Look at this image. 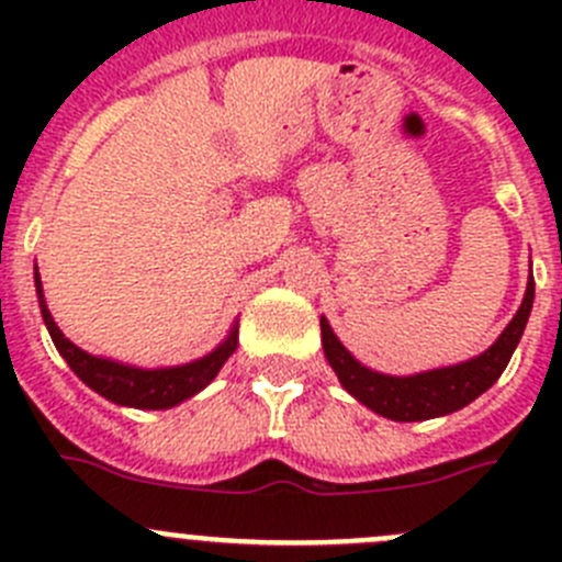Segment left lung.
<instances>
[{
    "mask_svg": "<svg viewBox=\"0 0 562 562\" xmlns=\"http://www.w3.org/2000/svg\"><path fill=\"white\" fill-rule=\"evenodd\" d=\"M532 296H536V282L530 277L522 307L517 310L506 331L497 337V342L481 356H475V359L457 367H446V370H432L411 378H391L367 370L334 337L326 317H321L323 353H326L331 370L337 372L339 383L361 405L381 413L391 422H427V418L446 416V413H454L459 407L470 405L475 396L484 394L503 375L514 350H517L519 339H522L527 317H530L532 310Z\"/></svg>",
    "mask_w": 562,
    "mask_h": 562,
    "instance_id": "left-lung-1",
    "label": "left lung"
}]
</instances>
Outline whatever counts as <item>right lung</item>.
<instances>
[{
    "mask_svg": "<svg viewBox=\"0 0 562 562\" xmlns=\"http://www.w3.org/2000/svg\"><path fill=\"white\" fill-rule=\"evenodd\" d=\"M35 285H37V299H40V313H43L45 326H48L50 339H54L56 350L61 353V359L67 361L72 372L87 383L89 389L98 391L105 400L116 402V405L127 407H144V411H162V407H173L179 402H184L187 396L198 394L203 386L217 378L220 367L228 361V356L236 350V334L239 328H231L228 339L220 345L217 350H212L203 359L192 361V364L181 367H168V370H138V367H124L116 361L98 359V356H89L87 350L76 348L65 334L59 331V326L50 317L48 307H45L43 299V282L35 271Z\"/></svg>",
    "mask_w": 562,
    "mask_h": 562,
    "instance_id": "add662e5",
    "label": "right lung"
}]
</instances>
